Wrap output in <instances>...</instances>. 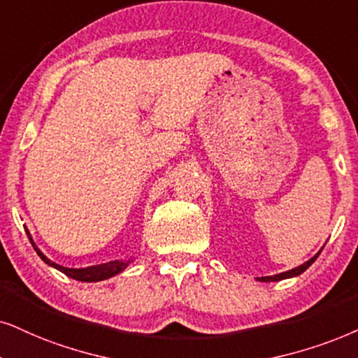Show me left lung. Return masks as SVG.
I'll use <instances>...</instances> for the list:
<instances>
[{
  "label": "left lung",
  "instance_id": "8db88e82",
  "mask_svg": "<svg viewBox=\"0 0 358 358\" xmlns=\"http://www.w3.org/2000/svg\"><path fill=\"white\" fill-rule=\"evenodd\" d=\"M317 256H314L312 259L304 262V264L297 266V268H294L291 271H286V273H280V274H275V275H266V278H257V280H262V282H269V280H282V279H287V278H294V275H299V274L304 273L307 268H309L312 262L317 259Z\"/></svg>",
  "mask_w": 358,
  "mask_h": 358
}]
</instances>
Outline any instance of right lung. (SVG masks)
Listing matches in <instances>:
<instances>
[{"label": "right lung", "instance_id": "add662e5", "mask_svg": "<svg viewBox=\"0 0 358 358\" xmlns=\"http://www.w3.org/2000/svg\"><path fill=\"white\" fill-rule=\"evenodd\" d=\"M28 238L31 244H33V248L38 252V256L43 259L46 264L52 266V268H56L61 271V273H64L66 275H69V278L76 279V280H83V282H97V280H103V279H108L112 278V275L119 274L124 271L127 266H129L130 261H110V262H106V264H97V266H89V268H83V269H72V268H64V266H59L56 262H52L51 259H48L46 256L41 252L38 248H36V244L33 241V238H31V234L28 233Z\"/></svg>", "mask_w": 358, "mask_h": 358}]
</instances>
